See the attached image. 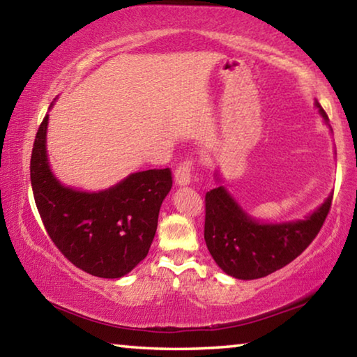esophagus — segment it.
<instances>
[{"mask_svg": "<svg viewBox=\"0 0 357 357\" xmlns=\"http://www.w3.org/2000/svg\"><path fill=\"white\" fill-rule=\"evenodd\" d=\"M194 158L188 157L184 162L178 165L176 172H174V181H176L178 185H188L190 183V178H192L194 172Z\"/></svg>", "mask_w": 357, "mask_h": 357, "instance_id": "1", "label": "esophagus"}]
</instances>
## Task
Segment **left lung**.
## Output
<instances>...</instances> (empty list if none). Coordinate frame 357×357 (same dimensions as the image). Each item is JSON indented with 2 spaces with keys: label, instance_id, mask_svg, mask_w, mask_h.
<instances>
[{
  "label": "left lung",
  "instance_id": "left-lung-1",
  "mask_svg": "<svg viewBox=\"0 0 357 357\" xmlns=\"http://www.w3.org/2000/svg\"><path fill=\"white\" fill-rule=\"evenodd\" d=\"M324 120L328 116L316 102ZM333 194L306 218L263 225L250 218L220 185L205 195V243L216 264L236 279L264 278L284 268L310 247L331 211Z\"/></svg>",
  "mask_w": 357,
  "mask_h": 357
}]
</instances>
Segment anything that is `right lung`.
<instances>
[{"label": "right lung", "mask_w": 357, "mask_h": 357, "mask_svg": "<svg viewBox=\"0 0 357 357\" xmlns=\"http://www.w3.org/2000/svg\"><path fill=\"white\" fill-rule=\"evenodd\" d=\"M47 115L30 160L35 204L47 236L72 264L104 279H119L147 257L158 211L173 185L172 169L132 173L102 192L62 185L46 155Z\"/></svg>", "instance_id": "right-lung-1"}]
</instances>
